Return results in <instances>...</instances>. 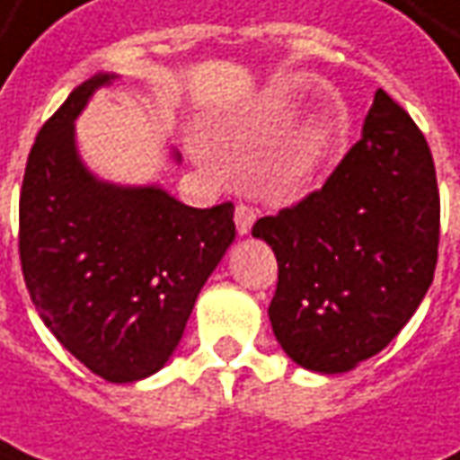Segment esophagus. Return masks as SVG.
<instances>
[{
    "label": "esophagus",
    "mask_w": 460,
    "mask_h": 460,
    "mask_svg": "<svg viewBox=\"0 0 460 460\" xmlns=\"http://www.w3.org/2000/svg\"><path fill=\"white\" fill-rule=\"evenodd\" d=\"M234 221H236V231L239 234H249L252 231V226H254L256 221V211L252 208V206L246 204H239L236 206V211H234Z\"/></svg>",
    "instance_id": "34e87169"
}]
</instances>
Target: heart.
Listing matches in <instances>:
<instances>
[{
	"instance_id": "heart-1",
	"label": "heart",
	"mask_w": 460,
	"mask_h": 460,
	"mask_svg": "<svg viewBox=\"0 0 460 460\" xmlns=\"http://www.w3.org/2000/svg\"><path fill=\"white\" fill-rule=\"evenodd\" d=\"M317 155H320V140L312 136V138L305 143L302 153H299V168H309V165L317 161Z\"/></svg>"
}]
</instances>
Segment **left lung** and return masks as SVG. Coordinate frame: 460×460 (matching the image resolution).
<instances>
[{
	"label": "left lung",
	"instance_id": "8db88e82",
	"mask_svg": "<svg viewBox=\"0 0 460 460\" xmlns=\"http://www.w3.org/2000/svg\"><path fill=\"white\" fill-rule=\"evenodd\" d=\"M438 234L430 148L413 118L377 90L362 138L324 186L252 229L279 264L270 320L284 352L322 375L377 355L423 302Z\"/></svg>",
	"mask_w": 460,
	"mask_h": 460
}]
</instances>
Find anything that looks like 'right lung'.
I'll use <instances>...</instances> for the list:
<instances>
[{
	"label": "right lung",
	"instance_id": "obj_1",
	"mask_svg": "<svg viewBox=\"0 0 460 460\" xmlns=\"http://www.w3.org/2000/svg\"><path fill=\"white\" fill-rule=\"evenodd\" d=\"M112 80L95 75L75 87L34 140L20 193V259L34 309L59 345L108 383H136L173 355L236 226L234 204L193 208L158 186H115L87 171L75 118Z\"/></svg>",
	"mask_w": 460,
	"mask_h": 460
}]
</instances>
